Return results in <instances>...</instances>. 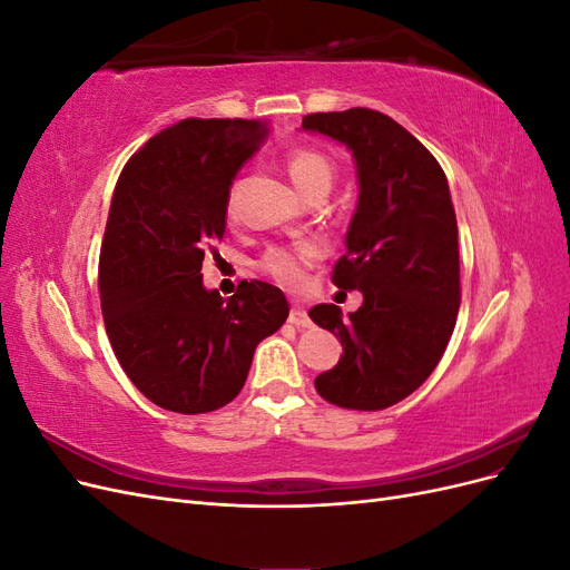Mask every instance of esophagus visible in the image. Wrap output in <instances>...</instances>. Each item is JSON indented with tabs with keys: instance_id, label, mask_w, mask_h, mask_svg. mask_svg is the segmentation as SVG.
<instances>
[{
	"instance_id": "obj_1",
	"label": "esophagus",
	"mask_w": 570,
	"mask_h": 570,
	"mask_svg": "<svg viewBox=\"0 0 570 570\" xmlns=\"http://www.w3.org/2000/svg\"><path fill=\"white\" fill-rule=\"evenodd\" d=\"M289 323L297 325V327H312V318H308V314L304 312L302 306H292L289 312Z\"/></svg>"
}]
</instances>
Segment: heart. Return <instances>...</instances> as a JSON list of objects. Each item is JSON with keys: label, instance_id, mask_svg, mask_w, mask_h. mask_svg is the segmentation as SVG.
I'll return each mask as SVG.
<instances>
[{"label": "heart", "instance_id": "obj_1", "mask_svg": "<svg viewBox=\"0 0 570 570\" xmlns=\"http://www.w3.org/2000/svg\"><path fill=\"white\" fill-rule=\"evenodd\" d=\"M285 170L297 187V193L308 199L314 195H327L335 180V166L323 151L314 147H295L285 154ZM233 214V202L228 206ZM321 256L318 247L312 243H299L292 247H271L258 258V271L266 273L278 285L287 289H299L304 285L308 266L316 264Z\"/></svg>", "mask_w": 570, "mask_h": 570}]
</instances>
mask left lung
Masks as SVG:
<instances>
[{
  "label": "left lung",
  "instance_id": "left-lung-1",
  "mask_svg": "<svg viewBox=\"0 0 570 570\" xmlns=\"http://www.w3.org/2000/svg\"><path fill=\"white\" fill-rule=\"evenodd\" d=\"M302 128L352 149L361 189L333 283L361 289L364 304L344 321L335 304L308 312L344 350L314 385L335 406L381 411L428 381L454 333L461 281L450 185L433 154L381 111L308 114Z\"/></svg>",
  "mask_w": 570,
  "mask_h": 570
}]
</instances>
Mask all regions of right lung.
I'll list each match as a JSON object with an SVG mask.
<instances>
[{"mask_svg": "<svg viewBox=\"0 0 570 570\" xmlns=\"http://www.w3.org/2000/svg\"><path fill=\"white\" fill-rule=\"evenodd\" d=\"M264 132L247 118H185L118 176L99 252L101 314L120 368L166 411L233 402L256 344L289 314L262 281H243L230 299L202 285L204 254L226 233L230 183Z\"/></svg>", "mask_w": 570, "mask_h": 570, "instance_id": "obj_1", "label": "right lung"}]
</instances>
